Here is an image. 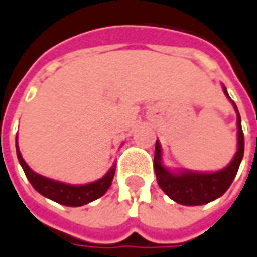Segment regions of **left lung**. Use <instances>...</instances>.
Wrapping results in <instances>:
<instances>
[{
	"mask_svg": "<svg viewBox=\"0 0 257 257\" xmlns=\"http://www.w3.org/2000/svg\"><path fill=\"white\" fill-rule=\"evenodd\" d=\"M224 92L229 98L228 91L224 87ZM231 99V98H229ZM231 102L236 109V125H238V151L235 153V158L226 166L225 169L215 173H197V172H180L173 173L169 169H166L162 163V148L160 143L156 141L155 146V173L160 188L166 194L172 198L173 201L179 202L181 205H202L219 198L225 191L229 188L232 181L238 173L239 165L243 158L245 151V138L240 123V115L235 102L231 99Z\"/></svg>",
	"mask_w": 257,
	"mask_h": 257,
	"instance_id": "left-lung-1",
	"label": "left lung"
}]
</instances>
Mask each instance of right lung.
Instances as JSON below:
<instances>
[{
	"instance_id": "obj_1",
	"label": "right lung",
	"mask_w": 257,
	"mask_h": 257,
	"mask_svg": "<svg viewBox=\"0 0 257 257\" xmlns=\"http://www.w3.org/2000/svg\"><path fill=\"white\" fill-rule=\"evenodd\" d=\"M17 156H18L19 163L22 166L25 176L29 180V183L32 184V187L43 197L50 198L52 201L59 202L66 207H81V205H85V204L102 197L106 193V190L111 187V183H112L115 174L114 165L102 179L97 180L94 183L83 184V186H71V184H66V183L43 177L41 174L33 172L32 169L26 165L25 160L22 159V155L18 149V142H17Z\"/></svg>"
}]
</instances>
